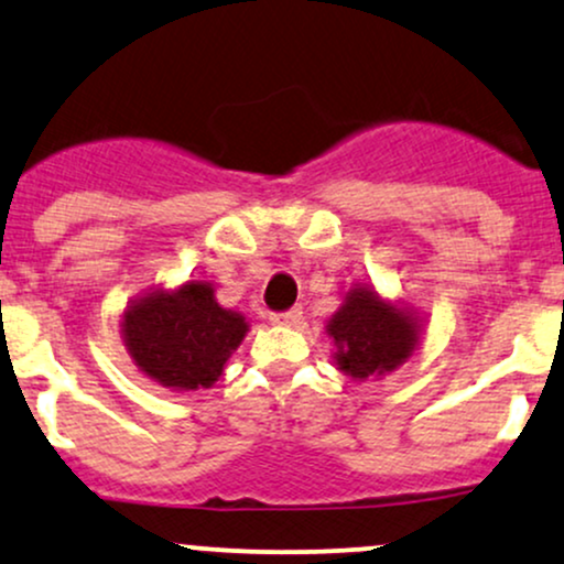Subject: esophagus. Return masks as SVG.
Instances as JSON below:
<instances>
[{"mask_svg": "<svg viewBox=\"0 0 564 564\" xmlns=\"http://www.w3.org/2000/svg\"><path fill=\"white\" fill-rule=\"evenodd\" d=\"M302 321V310L294 307V310H286V313H273L270 315V323L273 326H296V323Z\"/></svg>", "mask_w": 564, "mask_h": 564, "instance_id": "esophagus-1", "label": "esophagus"}]
</instances>
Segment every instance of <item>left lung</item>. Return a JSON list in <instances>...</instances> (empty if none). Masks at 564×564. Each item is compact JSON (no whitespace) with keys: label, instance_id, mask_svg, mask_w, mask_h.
<instances>
[{"label":"left lung","instance_id":"1","mask_svg":"<svg viewBox=\"0 0 564 564\" xmlns=\"http://www.w3.org/2000/svg\"><path fill=\"white\" fill-rule=\"evenodd\" d=\"M426 321L411 304L381 296L373 283H352L326 321L334 366L355 381L381 379L408 364L422 345Z\"/></svg>","mask_w":564,"mask_h":564}]
</instances>
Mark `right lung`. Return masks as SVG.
<instances>
[{"label":"right lung","instance_id":"right-lung-1","mask_svg":"<svg viewBox=\"0 0 564 564\" xmlns=\"http://www.w3.org/2000/svg\"><path fill=\"white\" fill-rule=\"evenodd\" d=\"M215 283L187 278L153 286L121 313V341L134 368L172 392L209 390L249 334L238 310L217 302Z\"/></svg>","mask_w":564,"mask_h":564}]
</instances>
